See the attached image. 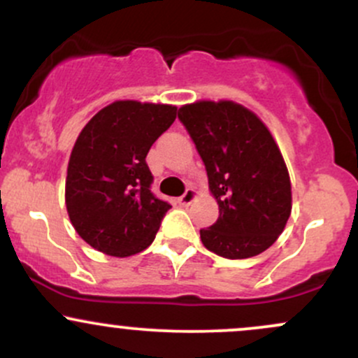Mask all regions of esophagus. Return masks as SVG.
Segmentation results:
<instances>
[{
	"mask_svg": "<svg viewBox=\"0 0 358 358\" xmlns=\"http://www.w3.org/2000/svg\"><path fill=\"white\" fill-rule=\"evenodd\" d=\"M195 196H196V192L193 190V188H187L183 195L178 199V203L183 205V207H188V205L195 200Z\"/></svg>",
	"mask_w": 358,
	"mask_h": 358,
	"instance_id": "obj_1",
	"label": "esophagus"
}]
</instances>
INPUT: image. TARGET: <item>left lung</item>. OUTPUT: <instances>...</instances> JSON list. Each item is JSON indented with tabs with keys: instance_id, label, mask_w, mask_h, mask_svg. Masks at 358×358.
Here are the masks:
<instances>
[{
	"instance_id": "left-lung-1",
	"label": "left lung",
	"mask_w": 358,
	"mask_h": 358,
	"mask_svg": "<svg viewBox=\"0 0 358 358\" xmlns=\"http://www.w3.org/2000/svg\"><path fill=\"white\" fill-rule=\"evenodd\" d=\"M219 203V219L200 231L217 256L248 259L285 231L291 182L281 151L256 114L231 101H200L178 109Z\"/></svg>"
}]
</instances>
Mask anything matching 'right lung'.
Here are the masks:
<instances>
[{
  "label": "right lung",
  "mask_w": 358,
  "mask_h": 358,
  "mask_svg": "<svg viewBox=\"0 0 358 358\" xmlns=\"http://www.w3.org/2000/svg\"><path fill=\"white\" fill-rule=\"evenodd\" d=\"M175 117V106L116 101L80 131L69 159L65 205L73 229L94 249L127 257L155 241L171 205L151 192L146 155Z\"/></svg>",
  "instance_id": "add662e5"
}]
</instances>
